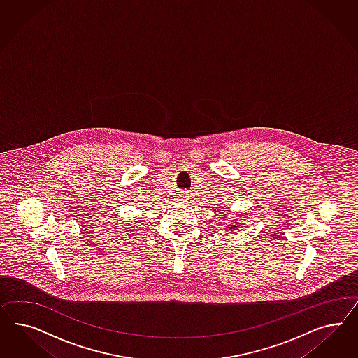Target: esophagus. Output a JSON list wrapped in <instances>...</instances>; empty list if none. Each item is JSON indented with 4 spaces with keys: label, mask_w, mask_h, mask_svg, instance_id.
Listing matches in <instances>:
<instances>
[{
    "label": "esophagus",
    "mask_w": 358,
    "mask_h": 358,
    "mask_svg": "<svg viewBox=\"0 0 358 358\" xmlns=\"http://www.w3.org/2000/svg\"><path fill=\"white\" fill-rule=\"evenodd\" d=\"M178 198L181 201H187V193L186 192H181V194H178Z\"/></svg>",
    "instance_id": "obj_1"
}]
</instances>
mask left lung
I'll return each mask as SVG.
<instances>
[{"label": "left lung", "mask_w": 358, "mask_h": 358, "mask_svg": "<svg viewBox=\"0 0 358 358\" xmlns=\"http://www.w3.org/2000/svg\"><path fill=\"white\" fill-rule=\"evenodd\" d=\"M238 226H232V227H227L228 229H234V228H236Z\"/></svg>", "instance_id": "1"}]
</instances>
